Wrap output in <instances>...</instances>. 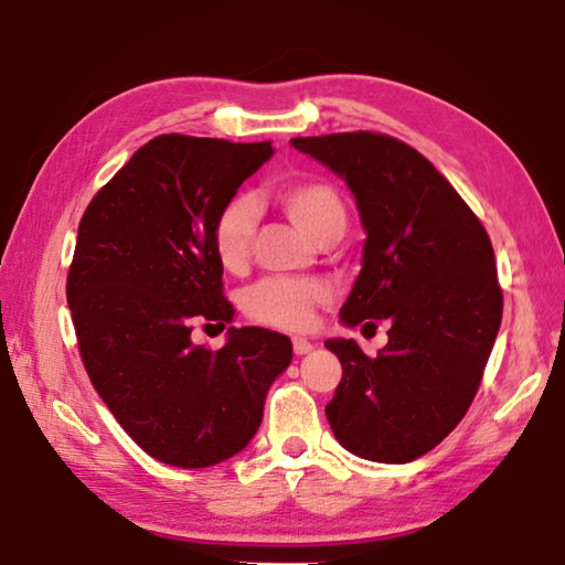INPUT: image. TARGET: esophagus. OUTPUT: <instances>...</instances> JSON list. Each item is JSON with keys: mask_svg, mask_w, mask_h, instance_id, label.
I'll return each instance as SVG.
<instances>
[{"mask_svg": "<svg viewBox=\"0 0 565 565\" xmlns=\"http://www.w3.org/2000/svg\"><path fill=\"white\" fill-rule=\"evenodd\" d=\"M291 347H294L296 356H303V353H309L313 349V343L306 341V339H291Z\"/></svg>", "mask_w": 565, "mask_h": 565, "instance_id": "esophagus-1", "label": "esophagus"}]
</instances>
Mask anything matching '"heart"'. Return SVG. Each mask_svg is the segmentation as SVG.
Masks as SVG:
<instances>
[{
    "label": "heart",
    "instance_id": "b5f03b06",
    "mask_svg": "<svg viewBox=\"0 0 565 565\" xmlns=\"http://www.w3.org/2000/svg\"><path fill=\"white\" fill-rule=\"evenodd\" d=\"M276 202L284 214L301 232L323 242L347 228V206L329 181L303 179L286 181L276 191ZM259 209L248 194H234L218 206L212 224V246L218 264L228 271L244 269L252 254ZM331 289L321 279H294V276H269L248 286L242 294V309L252 321L264 327L301 331L311 323L317 306L327 303Z\"/></svg>",
    "mask_w": 565,
    "mask_h": 565
}]
</instances>
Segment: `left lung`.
Instances as JSON below:
<instances>
[{"mask_svg": "<svg viewBox=\"0 0 565 565\" xmlns=\"http://www.w3.org/2000/svg\"><path fill=\"white\" fill-rule=\"evenodd\" d=\"M291 145L347 179L366 228L341 321L391 323L376 356L353 339L327 341L343 369L327 406L331 431L369 461L408 463L454 431L481 386L503 313L491 238L451 181L388 134Z\"/></svg>", "mask_w": 565, "mask_h": 565, "instance_id": "8db88e82", "label": "left lung"}]
</instances>
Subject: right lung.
Returning a JSON list of instances; mask_svg holds the SVG:
<instances>
[{"mask_svg": "<svg viewBox=\"0 0 565 565\" xmlns=\"http://www.w3.org/2000/svg\"><path fill=\"white\" fill-rule=\"evenodd\" d=\"M271 154V141L161 134L79 222L66 276L79 356L124 431L161 463L206 468L242 451L291 361L289 337L259 327H232L218 351L191 341L199 323L222 331L234 317L212 224Z\"/></svg>", "mask_w": 565, "mask_h": 565, "instance_id": "add662e5", "label": "right lung"}]
</instances>
